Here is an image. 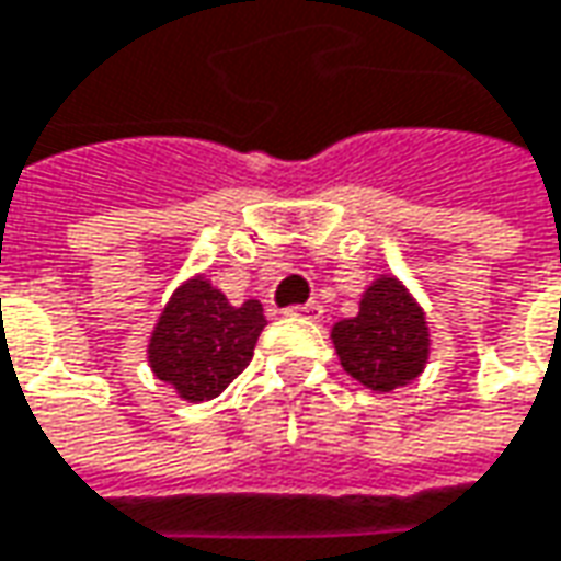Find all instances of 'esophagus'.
<instances>
[{"label": "esophagus", "instance_id": "34e87169", "mask_svg": "<svg viewBox=\"0 0 561 561\" xmlns=\"http://www.w3.org/2000/svg\"><path fill=\"white\" fill-rule=\"evenodd\" d=\"M287 314H293V318H306V321H321V318H324V306H321V302H302V306L287 309Z\"/></svg>", "mask_w": 561, "mask_h": 561}]
</instances>
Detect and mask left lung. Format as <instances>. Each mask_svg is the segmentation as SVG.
Returning <instances> with one entry per match:
<instances>
[{
	"instance_id": "obj_1",
	"label": "left lung",
	"mask_w": 561,
	"mask_h": 561,
	"mask_svg": "<svg viewBox=\"0 0 561 561\" xmlns=\"http://www.w3.org/2000/svg\"><path fill=\"white\" fill-rule=\"evenodd\" d=\"M331 340L343 371L380 393L415 380L431 353V331L421 306L390 274H380L362 293L358 314L336 321Z\"/></svg>"
}]
</instances>
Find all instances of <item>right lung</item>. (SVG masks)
<instances>
[{
  "label": "right lung",
  "instance_id": "1",
  "mask_svg": "<svg viewBox=\"0 0 561 561\" xmlns=\"http://www.w3.org/2000/svg\"><path fill=\"white\" fill-rule=\"evenodd\" d=\"M259 299L230 306L203 274L181 284L149 340V365L190 402L218 397L252 358L265 328Z\"/></svg>",
  "mask_w": 561,
  "mask_h": 561
}]
</instances>
